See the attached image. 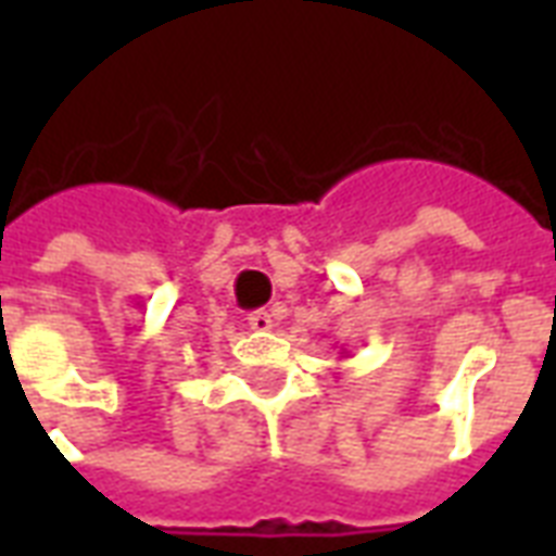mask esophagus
Segmentation results:
<instances>
[{"label": "esophagus", "instance_id": "1", "mask_svg": "<svg viewBox=\"0 0 556 556\" xmlns=\"http://www.w3.org/2000/svg\"><path fill=\"white\" fill-rule=\"evenodd\" d=\"M248 326H251L253 331H270L274 329V317H270L268 312H253L248 314Z\"/></svg>", "mask_w": 556, "mask_h": 556}]
</instances>
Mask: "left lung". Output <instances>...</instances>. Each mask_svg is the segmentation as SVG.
Listing matches in <instances>:
<instances>
[{
  "label": "left lung",
  "mask_w": 556,
  "mask_h": 556,
  "mask_svg": "<svg viewBox=\"0 0 556 556\" xmlns=\"http://www.w3.org/2000/svg\"><path fill=\"white\" fill-rule=\"evenodd\" d=\"M340 355H343V357H346V352H340Z\"/></svg>",
  "instance_id": "left-lung-1"
}]
</instances>
